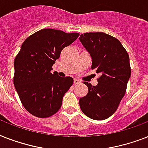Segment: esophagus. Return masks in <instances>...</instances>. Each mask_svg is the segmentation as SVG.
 <instances>
[{
	"label": "esophagus",
	"instance_id": "34e87169",
	"mask_svg": "<svg viewBox=\"0 0 148 148\" xmlns=\"http://www.w3.org/2000/svg\"><path fill=\"white\" fill-rule=\"evenodd\" d=\"M79 83H80V82L79 81V80L74 79V84H75V85H77V84H79Z\"/></svg>",
	"mask_w": 148,
	"mask_h": 148
}]
</instances>
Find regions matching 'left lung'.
Listing matches in <instances>:
<instances>
[{"mask_svg": "<svg viewBox=\"0 0 148 148\" xmlns=\"http://www.w3.org/2000/svg\"><path fill=\"white\" fill-rule=\"evenodd\" d=\"M79 40L92 57V69L101 75L95 86L84 82L88 91L79 99L80 108L90 119L105 120L125 94L131 76L129 56L118 39L105 33H85Z\"/></svg>", "mask_w": 148, "mask_h": 148, "instance_id": "1", "label": "left lung"}]
</instances>
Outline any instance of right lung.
Masks as SVG:
<instances>
[{
	"instance_id": "add662e5",
	"label": "right lung",
	"mask_w": 148,
	"mask_h": 148,
	"mask_svg": "<svg viewBox=\"0 0 148 148\" xmlns=\"http://www.w3.org/2000/svg\"><path fill=\"white\" fill-rule=\"evenodd\" d=\"M78 33L42 29L27 37L14 60V84L23 107L37 118H48L60 110L65 93L73 83L60 77L52 66L63 48L78 38Z\"/></svg>"
}]
</instances>
